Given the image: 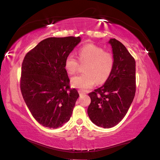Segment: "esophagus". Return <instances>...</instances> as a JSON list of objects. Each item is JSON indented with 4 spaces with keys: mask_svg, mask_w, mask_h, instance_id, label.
I'll use <instances>...</instances> for the list:
<instances>
[{
    "mask_svg": "<svg viewBox=\"0 0 160 160\" xmlns=\"http://www.w3.org/2000/svg\"><path fill=\"white\" fill-rule=\"evenodd\" d=\"M79 94H80V96H83V95H84V94H85V93H83L82 92V91H79Z\"/></svg>",
    "mask_w": 160,
    "mask_h": 160,
    "instance_id": "34e87169",
    "label": "esophagus"
}]
</instances>
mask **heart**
<instances>
[{
	"label": "heart",
	"mask_w": 160,
	"mask_h": 160,
	"mask_svg": "<svg viewBox=\"0 0 160 160\" xmlns=\"http://www.w3.org/2000/svg\"><path fill=\"white\" fill-rule=\"evenodd\" d=\"M78 58L81 64H86L83 69L84 73L78 75L71 79V85L76 88L84 90L92 87L96 83H104L113 70V55L93 43L82 47L78 52ZM78 66L73 54L70 53L66 57L64 68L68 74L76 73Z\"/></svg>",
	"instance_id": "obj_1"
}]
</instances>
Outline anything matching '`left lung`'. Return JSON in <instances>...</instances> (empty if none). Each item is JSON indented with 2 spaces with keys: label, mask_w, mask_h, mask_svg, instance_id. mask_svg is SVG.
Listing matches in <instances>:
<instances>
[{
  "label": "left lung",
  "mask_w": 160,
  "mask_h": 160,
  "mask_svg": "<svg viewBox=\"0 0 160 160\" xmlns=\"http://www.w3.org/2000/svg\"><path fill=\"white\" fill-rule=\"evenodd\" d=\"M108 43L114 58L113 70L102 87L89 93L87 109L91 121L103 128L114 127L123 119L136 92L135 60L119 41L110 39Z\"/></svg>",
  "instance_id": "left-lung-1"
}]
</instances>
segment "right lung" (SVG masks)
Wrapping results in <instances>:
<instances>
[{
  "label": "right lung",
  "mask_w": 160,
  "mask_h": 160,
  "mask_svg": "<svg viewBox=\"0 0 160 160\" xmlns=\"http://www.w3.org/2000/svg\"><path fill=\"white\" fill-rule=\"evenodd\" d=\"M80 37H49L25 56L21 91L28 108L43 126L58 128L69 121L79 93L70 89L64 60Z\"/></svg>",
  "instance_id": "right-lung-1"
}]
</instances>
